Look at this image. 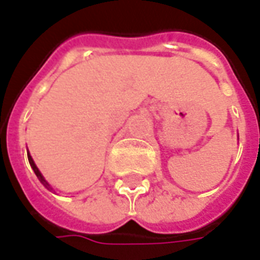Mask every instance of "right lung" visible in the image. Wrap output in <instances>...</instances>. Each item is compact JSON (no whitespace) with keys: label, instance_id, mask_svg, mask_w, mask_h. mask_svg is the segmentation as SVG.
Segmentation results:
<instances>
[{"label":"right lung","instance_id":"add662e5","mask_svg":"<svg viewBox=\"0 0 260 260\" xmlns=\"http://www.w3.org/2000/svg\"><path fill=\"white\" fill-rule=\"evenodd\" d=\"M28 160H29V164H31V167H32V170H34V173L37 174L38 180H39V181L42 182V184H44L45 187L48 188V189H52L51 185H49V184H48V181H46V180H45V178H44V175L41 174V171H39V170H38L37 166H35V162H34V160H32L31 154H29V153H28Z\"/></svg>","mask_w":260,"mask_h":260}]
</instances>
